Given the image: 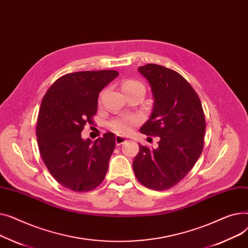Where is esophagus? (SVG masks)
I'll return each instance as SVG.
<instances>
[{
  "label": "esophagus",
  "mask_w": 248,
  "mask_h": 248,
  "mask_svg": "<svg viewBox=\"0 0 248 248\" xmlns=\"http://www.w3.org/2000/svg\"><path fill=\"white\" fill-rule=\"evenodd\" d=\"M126 140H127L125 138L122 137V136H116L115 137V144H116V146H121V145L124 144V142H126Z\"/></svg>",
  "instance_id": "1"
}]
</instances>
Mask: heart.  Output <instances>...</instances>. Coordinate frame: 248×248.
Returning a JSON list of instances; mask_svg holds the SVG:
<instances>
[{
  "instance_id": "b5f03b06",
  "label": "heart",
  "mask_w": 248,
  "mask_h": 248,
  "mask_svg": "<svg viewBox=\"0 0 248 248\" xmlns=\"http://www.w3.org/2000/svg\"><path fill=\"white\" fill-rule=\"evenodd\" d=\"M137 87H144L140 81L134 80V79H128L123 82L122 88L123 91H126L129 89H134ZM140 122L139 117L136 115H123L121 117H117V119L110 122L109 126L113 132L120 135H127L132 132L133 127L138 124Z\"/></svg>"
}]
</instances>
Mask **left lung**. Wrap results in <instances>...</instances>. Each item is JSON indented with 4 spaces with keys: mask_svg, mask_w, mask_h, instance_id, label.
<instances>
[{
    "mask_svg": "<svg viewBox=\"0 0 248 248\" xmlns=\"http://www.w3.org/2000/svg\"><path fill=\"white\" fill-rule=\"evenodd\" d=\"M138 71L148 80L154 97L151 117L140 132L160 140L154 150L140 145L133 169L142 185L163 191L178 184L199 159L205 116L199 96L178 72L152 63Z\"/></svg>",
    "mask_w": 248,
    "mask_h": 248,
    "instance_id": "1",
    "label": "left lung"
}]
</instances>
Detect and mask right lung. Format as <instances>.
Masks as SVG:
<instances>
[{"label":"right lung","mask_w":248,"mask_h":248,"mask_svg":"<svg viewBox=\"0 0 248 248\" xmlns=\"http://www.w3.org/2000/svg\"><path fill=\"white\" fill-rule=\"evenodd\" d=\"M119 75L115 70L68 73L50 86L38 114V146L48 171L60 185L88 192L103 181L115 140L112 133L94 141L83 140L86 123L93 124L100 91Z\"/></svg>","instance_id":"obj_1"}]
</instances>
